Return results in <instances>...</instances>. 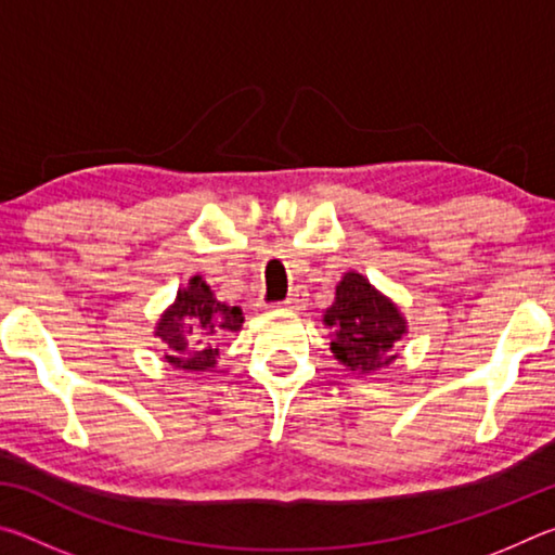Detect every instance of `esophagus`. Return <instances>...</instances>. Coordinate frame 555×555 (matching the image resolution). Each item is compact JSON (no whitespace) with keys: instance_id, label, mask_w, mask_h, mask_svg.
<instances>
[{"instance_id":"esophagus-1","label":"esophagus","mask_w":555,"mask_h":555,"mask_svg":"<svg viewBox=\"0 0 555 555\" xmlns=\"http://www.w3.org/2000/svg\"><path fill=\"white\" fill-rule=\"evenodd\" d=\"M276 308H291V311H298V308H304V294H300V291H294V294H291L286 300H281V304H276Z\"/></svg>"}]
</instances>
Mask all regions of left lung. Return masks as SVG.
<instances>
[{
    "instance_id": "obj_1",
    "label": "left lung",
    "mask_w": 555,
    "mask_h": 555,
    "mask_svg": "<svg viewBox=\"0 0 555 555\" xmlns=\"http://www.w3.org/2000/svg\"><path fill=\"white\" fill-rule=\"evenodd\" d=\"M323 323L333 327L335 360L360 374L377 372L397 360L391 350L406 333L397 304L354 271H347L335 286V304L325 311Z\"/></svg>"
}]
</instances>
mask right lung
<instances>
[{
  "label": "right lung",
  "mask_w": 555,
  "mask_h": 555,
  "mask_svg": "<svg viewBox=\"0 0 555 555\" xmlns=\"http://www.w3.org/2000/svg\"><path fill=\"white\" fill-rule=\"evenodd\" d=\"M242 323V308L222 304L203 276H193L158 318L156 337H162L166 362L176 370L208 372L218 364V343L237 333Z\"/></svg>",
  "instance_id": "1"
}]
</instances>
